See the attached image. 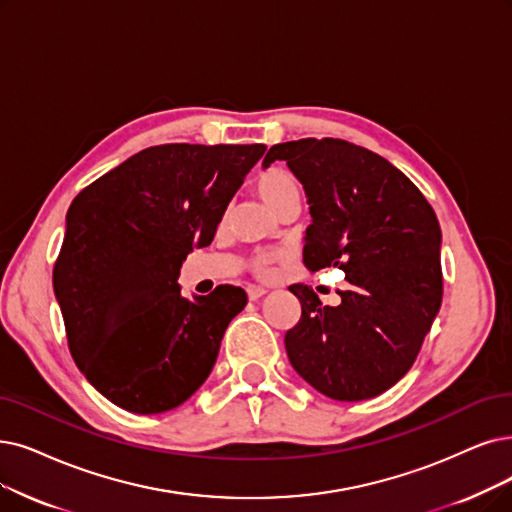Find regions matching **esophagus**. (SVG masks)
<instances>
[{"label":"esophagus","instance_id":"1","mask_svg":"<svg viewBox=\"0 0 512 512\" xmlns=\"http://www.w3.org/2000/svg\"><path fill=\"white\" fill-rule=\"evenodd\" d=\"M245 292H248V298H250L252 302L258 300V298H262L264 294H267V290L260 288V285H248V288H245Z\"/></svg>","mask_w":512,"mask_h":512}]
</instances>
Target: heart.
Returning a JSON list of instances; mask_svg holds the SVG:
<instances>
[{
    "label": "heart",
    "instance_id": "heart-1",
    "mask_svg": "<svg viewBox=\"0 0 512 512\" xmlns=\"http://www.w3.org/2000/svg\"><path fill=\"white\" fill-rule=\"evenodd\" d=\"M254 189L258 197L264 201V206L273 212H277L288 199L298 197V185L294 176L281 168H271L267 172H262L254 182ZM275 260L277 258L273 254H260L252 262V271L258 277H271Z\"/></svg>",
    "mask_w": 512,
    "mask_h": 512
}]
</instances>
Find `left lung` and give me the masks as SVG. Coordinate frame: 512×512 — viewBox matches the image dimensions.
Returning <instances> with one entry per match:
<instances>
[{
    "mask_svg": "<svg viewBox=\"0 0 512 512\" xmlns=\"http://www.w3.org/2000/svg\"><path fill=\"white\" fill-rule=\"evenodd\" d=\"M273 161L288 163L309 203L304 264L340 267L351 283L336 306L292 285L302 313L285 334V351L321 395L372 399L407 374L439 313V220L393 163L346 140L281 142L262 168Z\"/></svg>",
    "mask_w": 512,
    "mask_h": 512,
    "instance_id": "left-lung-1",
    "label": "left lung"
}]
</instances>
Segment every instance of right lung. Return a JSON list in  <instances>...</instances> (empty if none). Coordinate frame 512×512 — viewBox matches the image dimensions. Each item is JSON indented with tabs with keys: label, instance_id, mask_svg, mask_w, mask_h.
Wrapping results in <instances>:
<instances>
[{
	"label": "right lung",
	"instance_id": "1",
	"mask_svg": "<svg viewBox=\"0 0 512 512\" xmlns=\"http://www.w3.org/2000/svg\"><path fill=\"white\" fill-rule=\"evenodd\" d=\"M264 145H159L81 191L67 212L54 294L71 355L100 395L161 414L208 380L248 294H180V267L212 243Z\"/></svg>",
	"mask_w": 512,
	"mask_h": 512
}]
</instances>
